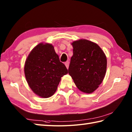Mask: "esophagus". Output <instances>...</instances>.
Returning a JSON list of instances; mask_svg holds the SVG:
<instances>
[{
  "label": "esophagus",
  "mask_w": 132,
  "mask_h": 132,
  "mask_svg": "<svg viewBox=\"0 0 132 132\" xmlns=\"http://www.w3.org/2000/svg\"><path fill=\"white\" fill-rule=\"evenodd\" d=\"M65 64V67H67V69H68V67H69V61H66V62L64 63Z\"/></svg>",
  "instance_id": "esophagus-1"
}]
</instances>
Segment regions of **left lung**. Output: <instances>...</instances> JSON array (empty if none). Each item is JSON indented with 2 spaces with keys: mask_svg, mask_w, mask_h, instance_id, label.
<instances>
[{
  "mask_svg": "<svg viewBox=\"0 0 132 132\" xmlns=\"http://www.w3.org/2000/svg\"><path fill=\"white\" fill-rule=\"evenodd\" d=\"M71 45L73 54L68 73L79 90L85 93H92L98 89L106 75V55L97 44L89 40L81 39Z\"/></svg>",
  "mask_w": 132,
  "mask_h": 132,
  "instance_id": "1",
  "label": "left lung"
}]
</instances>
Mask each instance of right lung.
<instances>
[{
    "label": "right lung",
    "instance_id": "1",
    "mask_svg": "<svg viewBox=\"0 0 132 132\" xmlns=\"http://www.w3.org/2000/svg\"><path fill=\"white\" fill-rule=\"evenodd\" d=\"M24 73L31 90L46 98L54 94L68 69L60 61L52 44L42 42L34 47L26 58Z\"/></svg>",
    "mask_w": 132,
    "mask_h": 132
}]
</instances>
